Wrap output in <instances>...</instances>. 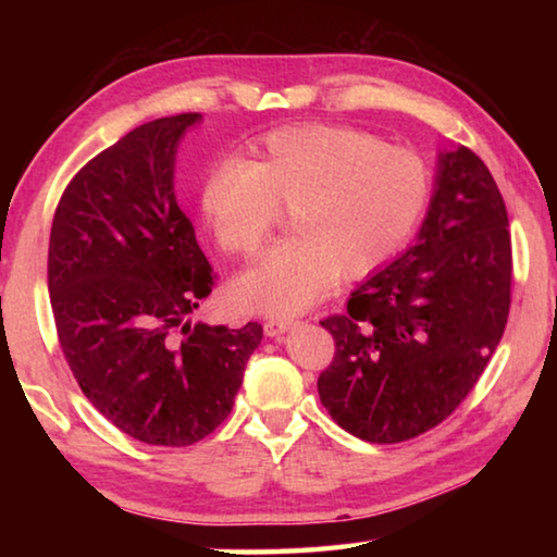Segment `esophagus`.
<instances>
[{"label":"esophagus","mask_w":557,"mask_h":557,"mask_svg":"<svg viewBox=\"0 0 557 557\" xmlns=\"http://www.w3.org/2000/svg\"><path fill=\"white\" fill-rule=\"evenodd\" d=\"M292 324H295L292 319H270V322H265V334L272 338L282 336L285 332H289Z\"/></svg>","instance_id":"obj_1"}]
</instances>
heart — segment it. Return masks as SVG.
<instances>
[{"label":"heart","instance_id":"obj_1","mask_svg":"<svg viewBox=\"0 0 557 557\" xmlns=\"http://www.w3.org/2000/svg\"><path fill=\"white\" fill-rule=\"evenodd\" d=\"M199 215L215 245L248 258L287 209L289 240L270 248L231 285L235 307L289 317L338 280L385 265L425 213L430 169L412 149L369 132L297 125L270 132L240 159L206 172Z\"/></svg>","mask_w":557,"mask_h":557}]
</instances>
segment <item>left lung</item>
<instances>
[{"mask_svg":"<svg viewBox=\"0 0 557 557\" xmlns=\"http://www.w3.org/2000/svg\"><path fill=\"white\" fill-rule=\"evenodd\" d=\"M511 307L502 191L467 147L437 152L418 238L322 322L336 356L319 398L354 437L393 445L440 425L474 388Z\"/></svg>","mask_w":557,"mask_h":557,"instance_id":"left-lung-1","label":"left lung"}]
</instances>
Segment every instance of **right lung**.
Segmentation results:
<instances>
[{"mask_svg": "<svg viewBox=\"0 0 557 557\" xmlns=\"http://www.w3.org/2000/svg\"><path fill=\"white\" fill-rule=\"evenodd\" d=\"M199 112L127 132L73 176L53 215L49 292L86 398L125 435L186 447L228 418L262 326L186 319L213 268L174 194L176 149Z\"/></svg>", "mask_w": 557, "mask_h": 557, "instance_id": "1", "label": "right lung"}]
</instances>
